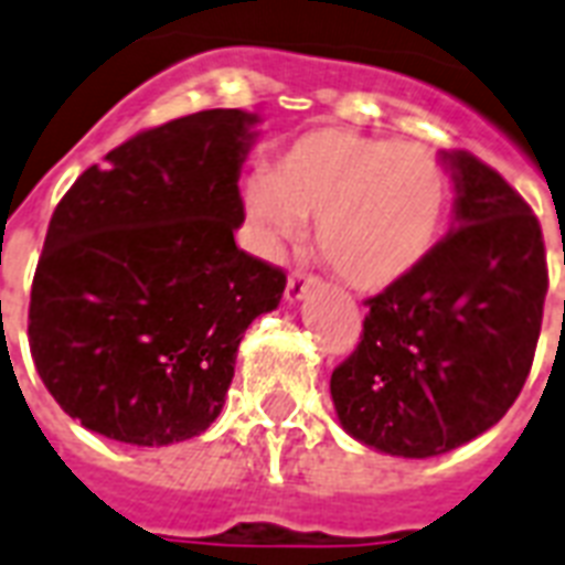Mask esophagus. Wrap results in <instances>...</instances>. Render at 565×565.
<instances>
[{
	"mask_svg": "<svg viewBox=\"0 0 565 565\" xmlns=\"http://www.w3.org/2000/svg\"><path fill=\"white\" fill-rule=\"evenodd\" d=\"M309 286H312V277H309V274H303V270H291V274H288V282H286L288 303H297V300L306 295V288Z\"/></svg>",
	"mask_w": 565,
	"mask_h": 565,
	"instance_id": "1",
	"label": "esophagus"
}]
</instances>
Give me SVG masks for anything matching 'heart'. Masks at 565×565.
I'll return each mask as SVG.
<instances>
[{
  "instance_id": "b5f03b06",
  "label": "heart",
  "mask_w": 565,
  "mask_h": 565,
  "mask_svg": "<svg viewBox=\"0 0 565 565\" xmlns=\"http://www.w3.org/2000/svg\"><path fill=\"white\" fill-rule=\"evenodd\" d=\"M445 209L448 173L436 152L335 126L297 135L268 177L244 188L256 250L274 256L315 221L318 256L365 291L422 265Z\"/></svg>"
}]
</instances>
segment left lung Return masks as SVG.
Here are the masks:
<instances>
[{
    "instance_id": "left-lung-1",
    "label": "left lung",
    "mask_w": 565,
    "mask_h": 565,
    "mask_svg": "<svg viewBox=\"0 0 565 565\" xmlns=\"http://www.w3.org/2000/svg\"><path fill=\"white\" fill-rule=\"evenodd\" d=\"M454 226L369 297L356 351L332 371L335 415L374 450L424 460L498 424L531 374L548 291L531 205L471 152H441Z\"/></svg>"
}]
</instances>
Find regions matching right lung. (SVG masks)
<instances>
[{
    "mask_svg": "<svg viewBox=\"0 0 565 565\" xmlns=\"http://www.w3.org/2000/svg\"><path fill=\"white\" fill-rule=\"evenodd\" d=\"M259 117L209 108L138 132L52 212L29 348L70 418L159 448L221 415L244 332L286 274L238 250L242 164Z\"/></svg>",
    "mask_w": 565,
    "mask_h": 565,
    "instance_id": "obj_1",
    "label": "right lung"
}]
</instances>
